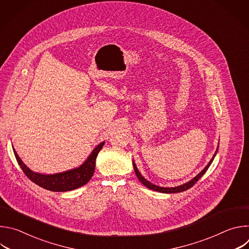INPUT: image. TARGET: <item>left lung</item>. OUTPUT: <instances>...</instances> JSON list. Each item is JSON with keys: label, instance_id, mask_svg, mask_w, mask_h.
Instances as JSON below:
<instances>
[{"label": "left lung", "instance_id": "left-lung-1", "mask_svg": "<svg viewBox=\"0 0 249 249\" xmlns=\"http://www.w3.org/2000/svg\"><path fill=\"white\" fill-rule=\"evenodd\" d=\"M218 148H219V146H218ZM217 152H218V149H217L216 153L214 154V156H213V158L211 159V160L209 161V163L205 166V168H204L199 174H197V175L194 177V178H192L190 181H188V182H186V183H184V184H182V185L175 186V187H160V186L155 185V184L149 182L147 179H145L144 176H142V174H141L140 171L138 170V168H137V166H136L134 160H133V166H134L135 173H136L137 177L139 178V180H140L142 183H143L147 188L152 189V190H155V191H159V192H161V193H178V192H182V191H185V190L191 188V187L201 178V177L205 174V172L208 170V168H209V166L211 165V163L213 162V160H214V158H215Z\"/></svg>", "mask_w": 249, "mask_h": 249}]
</instances>
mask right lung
<instances>
[{"instance_id": "obj_1", "label": "right lung", "mask_w": 249, "mask_h": 249, "mask_svg": "<svg viewBox=\"0 0 249 249\" xmlns=\"http://www.w3.org/2000/svg\"><path fill=\"white\" fill-rule=\"evenodd\" d=\"M103 145L104 142L97 145L93 149L91 154L89 156L87 160L79 167L56 174H41L32 171L23 163V161L18 156L15 149L14 153L20 168L32 182L50 191L64 192L77 189L89 181L94 172L96 157L99 151L102 149Z\"/></svg>"}]
</instances>
